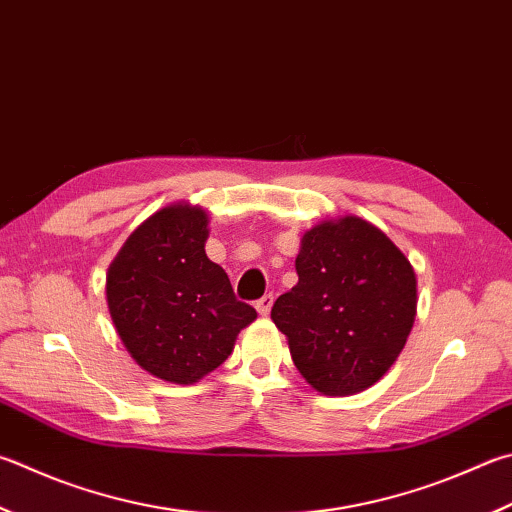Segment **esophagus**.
Masks as SVG:
<instances>
[{"label": "esophagus", "mask_w": 512, "mask_h": 512, "mask_svg": "<svg viewBox=\"0 0 512 512\" xmlns=\"http://www.w3.org/2000/svg\"><path fill=\"white\" fill-rule=\"evenodd\" d=\"M271 306H273V293L259 297V300L255 302V309H257L259 315H268V313H271Z\"/></svg>", "instance_id": "obj_1"}]
</instances>
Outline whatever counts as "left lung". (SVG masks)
I'll return each instance as SVG.
<instances>
[{
	"instance_id": "8db88e82",
	"label": "left lung",
	"mask_w": 512,
	"mask_h": 512,
	"mask_svg": "<svg viewBox=\"0 0 512 512\" xmlns=\"http://www.w3.org/2000/svg\"><path fill=\"white\" fill-rule=\"evenodd\" d=\"M297 284L271 318L295 367L320 394L351 396L385 376L416 318V275L383 230L360 217L304 232Z\"/></svg>"
}]
</instances>
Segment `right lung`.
Returning a JSON list of instances; mask_svg holds the SVG:
<instances>
[{
    "label": "right lung",
    "instance_id": "right-lung-1",
    "mask_svg": "<svg viewBox=\"0 0 512 512\" xmlns=\"http://www.w3.org/2000/svg\"><path fill=\"white\" fill-rule=\"evenodd\" d=\"M208 212L172 203L143 221L107 271L111 320L152 376L192 385L224 362L257 318L206 255Z\"/></svg>",
    "mask_w": 512,
    "mask_h": 512
}]
</instances>
